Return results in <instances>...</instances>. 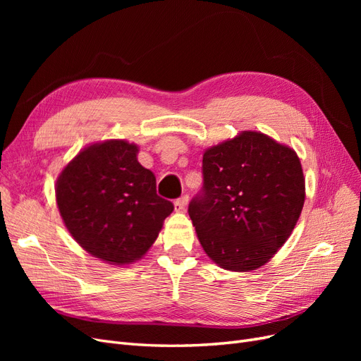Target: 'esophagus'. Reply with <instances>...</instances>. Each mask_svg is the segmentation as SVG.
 Listing matches in <instances>:
<instances>
[{
	"mask_svg": "<svg viewBox=\"0 0 361 361\" xmlns=\"http://www.w3.org/2000/svg\"><path fill=\"white\" fill-rule=\"evenodd\" d=\"M187 204H188V195H182L180 199H178L176 202H174V211L182 212L185 207H187Z\"/></svg>",
	"mask_w": 361,
	"mask_h": 361,
	"instance_id": "obj_1",
	"label": "esophagus"
}]
</instances>
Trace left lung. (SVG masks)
I'll list each match as a JSON object with an SVG mask.
<instances>
[{
    "instance_id": "obj_1",
    "label": "left lung",
    "mask_w": 361,
    "mask_h": 361,
    "mask_svg": "<svg viewBox=\"0 0 361 361\" xmlns=\"http://www.w3.org/2000/svg\"><path fill=\"white\" fill-rule=\"evenodd\" d=\"M305 180L297 152L257 130L203 154V190L188 214L218 267L248 272L283 247L301 215Z\"/></svg>"
}]
</instances>
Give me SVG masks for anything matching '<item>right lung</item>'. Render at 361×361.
Masks as SVG:
<instances>
[{
	"mask_svg": "<svg viewBox=\"0 0 361 361\" xmlns=\"http://www.w3.org/2000/svg\"><path fill=\"white\" fill-rule=\"evenodd\" d=\"M137 155L138 146L126 140L93 143L80 150L56 183L59 211L72 238L116 267L143 257L174 209L157 194L155 174Z\"/></svg>",
	"mask_w": 361,
	"mask_h": 361,
	"instance_id": "obj_1",
	"label": "right lung"
}]
</instances>
